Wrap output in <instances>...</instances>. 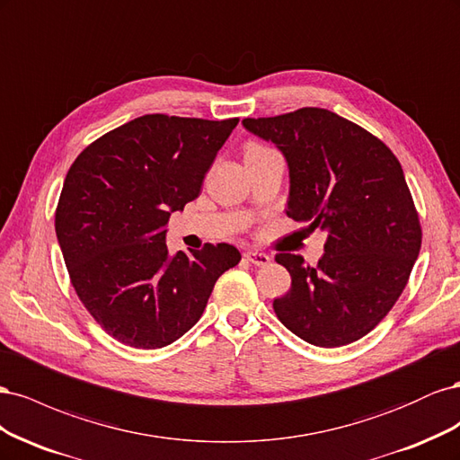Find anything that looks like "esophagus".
Listing matches in <instances>:
<instances>
[{"instance_id": "1", "label": "esophagus", "mask_w": 460, "mask_h": 460, "mask_svg": "<svg viewBox=\"0 0 460 460\" xmlns=\"http://www.w3.org/2000/svg\"><path fill=\"white\" fill-rule=\"evenodd\" d=\"M243 257L252 264H255V267H267V264L270 262V257L267 253L255 252V249H249V252H245Z\"/></svg>"}]
</instances>
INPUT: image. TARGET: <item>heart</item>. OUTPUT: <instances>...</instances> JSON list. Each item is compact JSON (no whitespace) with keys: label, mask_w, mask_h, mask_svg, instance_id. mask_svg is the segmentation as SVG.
<instances>
[{"label":"heart","mask_w":460,"mask_h":460,"mask_svg":"<svg viewBox=\"0 0 460 460\" xmlns=\"http://www.w3.org/2000/svg\"><path fill=\"white\" fill-rule=\"evenodd\" d=\"M255 149H262V146H259V144H247L245 146V151H255Z\"/></svg>","instance_id":"b5f03b06"}]
</instances>
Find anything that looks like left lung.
<instances>
[{"mask_svg":"<svg viewBox=\"0 0 460 460\" xmlns=\"http://www.w3.org/2000/svg\"><path fill=\"white\" fill-rule=\"evenodd\" d=\"M289 169L286 215L326 232L316 267L278 253L291 288L274 299L280 323L316 347H341L378 326L405 289L422 228L397 157L382 140L328 109L243 119Z\"/></svg>","mask_w":460,"mask_h":460,"instance_id":"1","label":"left lung"}]
</instances>
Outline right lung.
<instances>
[{
  "instance_id": "1",
  "label": "right lung",
  "mask_w": 460,
  "mask_h": 460,
  "mask_svg": "<svg viewBox=\"0 0 460 460\" xmlns=\"http://www.w3.org/2000/svg\"><path fill=\"white\" fill-rule=\"evenodd\" d=\"M240 119L144 115L103 134L66 172L55 234L76 296L109 336L159 349L201 318L240 262L228 243L169 255L171 213L196 199Z\"/></svg>"
}]
</instances>
